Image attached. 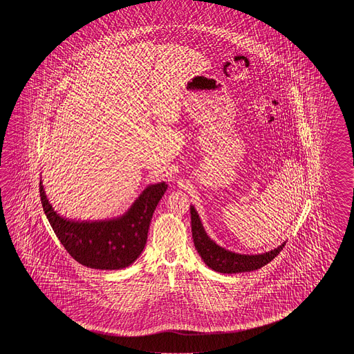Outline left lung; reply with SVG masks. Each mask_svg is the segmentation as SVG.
<instances>
[{
	"mask_svg": "<svg viewBox=\"0 0 354 354\" xmlns=\"http://www.w3.org/2000/svg\"><path fill=\"white\" fill-rule=\"evenodd\" d=\"M191 226L192 238L195 243L196 250L201 256L203 262L214 271L220 273H241V272L256 271L258 268L270 263L274 257L285 247V243L273 250L263 254H239L230 250L221 248L216 243L211 241L203 229L201 220L194 206H191Z\"/></svg>",
	"mask_w": 354,
	"mask_h": 354,
	"instance_id": "left-lung-1",
	"label": "left lung"
}]
</instances>
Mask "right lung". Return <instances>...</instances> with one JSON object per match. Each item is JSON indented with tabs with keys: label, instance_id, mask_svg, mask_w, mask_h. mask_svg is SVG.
<instances>
[{
	"label": "right lung",
	"instance_id": "add662e5",
	"mask_svg": "<svg viewBox=\"0 0 354 354\" xmlns=\"http://www.w3.org/2000/svg\"><path fill=\"white\" fill-rule=\"evenodd\" d=\"M39 189L46 218L73 259L95 270H120L133 263L143 252L153 212L165 195L167 185H151L125 215L104 221L62 218L48 201L41 180Z\"/></svg>",
	"mask_w": 354,
	"mask_h": 354
}]
</instances>
